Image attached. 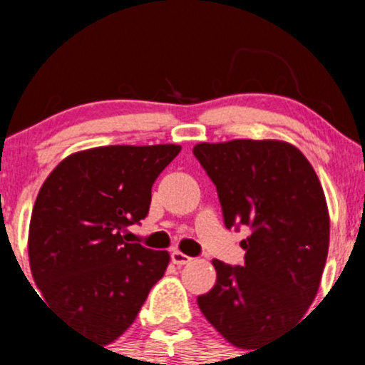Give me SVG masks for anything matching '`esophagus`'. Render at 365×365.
I'll return each mask as SVG.
<instances>
[{"mask_svg": "<svg viewBox=\"0 0 365 365\" xmlns=\"http://www.w3.org/2000/svg\"><path fill=\"white\" fill-rule=\"evenodd\" d=\"M190 259H192V257H189V256H187V254H183V252H180V251H173L171 252V261L175 264H178V267L190 263Z\"/></svg>", "mask_w": 365, "mask_h": 365, "instance_id": "obj_1", "label": "esophagus"}]
</instances>
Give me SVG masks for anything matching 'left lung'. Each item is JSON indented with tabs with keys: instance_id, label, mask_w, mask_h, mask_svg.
Returning <instances> with one entry per match:
<instances>
[{
	"instance_id": "1",
	"label": "left lung",
	"mask_w": 365,
	"mask_h": 365,
	"mask_svg": "<svg viewBox=\"0 0 365 365\" xmlns=\"http://www.w3.org/2000/svg\"><path fill=\"white\" fill-rule=\"evenodd\" d=\"M192 152L215 183L227 230H251L240 242L245 263L213 259L215 286L197 305L224 339L254 349L297 325L318 293L330 237L325 194L289 143L233 139Z\"/></svg>"
}]
</instances>
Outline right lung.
I'll return each instance as SVG.
<instances>
[{"label": "right lung", "mask_w": 365, "mask_h": 365, "mask_svg": "<svg viewBox=\"0 0 365 365\" xmlns=\"http://www.w3.org/2000/svg\"><path fill=\"white\" fill-rule=\"evenodd\" d=\"M178 145L101 146L63 159L33 206L28 254L43 300L79 336L109 344L134 323L168 251L125 242Z\"/></svg>", "instance_id": "1"}]
</instances>
